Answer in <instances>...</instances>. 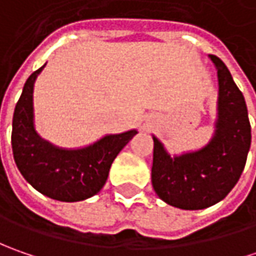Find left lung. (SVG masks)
I'll list each match as a JSON object with an SVG mask.
<instances>
[{
	"mask_svg": "<svg viewBox=\"0 0 256 256\" xmlns=\"http://www.w3.org/2000/svg\"><path fill=\"white\" fill-rule=\"evenodd\" d=\"M218 74L215 131L200 150L171 155L152 135L154 191L180 210L195 211L222 201L241 176L251 146V124L245 98L226 65L210 55Z\"/></svg>",
	"mask_w": 256,
	"mask_h": 256,
	"instance_id": "1",
	"label": "left lung"
}]
</instances>
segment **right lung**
<instances>
[{"instance_id": "1", "label": "right lung", "mask_w": 256, "mask_h": 256, "mask_svg": "<svg viewBox=\"0 0 256 256\" xmlns=\"http://www.w3.org/2000/svg\"><path fill=\"white\" fill-rule=\"evenodd\" d=\"M30 75L12 116V154L25 181L45 196L62 202L84 201L102 190L116 155L136 130L110 134L82 148H61L35 131L34 84L44 70Z\"/></svg>"}]
</instances>
